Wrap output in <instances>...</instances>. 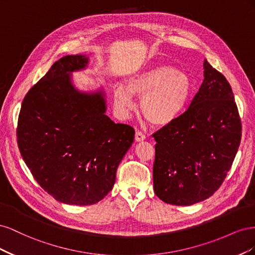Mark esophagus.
Returning a JSON list of instances; mask_svg holds the SVG:
<instances>
[{
    "mask_svg": "<svg viewBox=\"0 0 255 255\" xmlns=\"http://www.w3.org/2000/svg\"><path fill=\"white\" fill-rule=\"evenodd\" d=\"M145 139V135L141 132V130H136L135 133V140L136 141H142Z\"/></svg>",
    "mask_w": 255,
    "mask_h": 255,
    "instance_id": "esophagus-1",
    "label": "esophagus"
}]
</instances>
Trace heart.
<instances>
[{
	"instance_id": "1",
	"label": "heart",
	"mask_w": 255,
	"mask_h": 255,
	"mask_svg": "<svg viewBox=\"0 0 255 255\" xmlns=\"http://www.w3.org/2000/svg\"><path fill=\"white\" fill-rule=\"evenodd\" d=\"M191 91L186 74L168 66H155L133 75L125 84L114 88L117 110L128 116L134 110V97L141 98L140 111L152 126L165 127L174 122L183 113Z\"/></svg>"
}]
</instances>
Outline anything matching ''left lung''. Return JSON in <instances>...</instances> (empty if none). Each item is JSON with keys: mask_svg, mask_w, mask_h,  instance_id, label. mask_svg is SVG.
<instances>
[{"mask_svg": "<svg viewBox=\"0 0 255 255\" xmlns=\"http://www.w3.org/2000/svg\"><path fill=\"white\" fill-rule=\"evenodd\" d=\"M188 109L154 133L153 186L165 203L192 205L214 195L241 144L242 122L229 82L207 60Z\"/></svg>", "mask_w": 255, "mask_h": 255, "instance_id": "1", "label": "left lung"}]
</instances>
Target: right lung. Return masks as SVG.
Wrapping results in <instances>:
<instances>
[{
  "label": "right lung",
  "mask_w": 255,
  "mask_h": 255,
  "mask_svg": "<svg viewBox=\"0 0 255 255\" xmlns=\"http://www.w3.org/2000/svg\"><path fill=\"white\" fill-rule=\"evenodd\" d=\"M87 64L85 55L55 61L23 99L17 127L19 150L34 179L71 205L95 204L109 194L135 135L132 127L105 115L102 91L75 89L70 73Z\"/></svg>",
  "instance_id": "right-lung-1"
}]
</instances>
